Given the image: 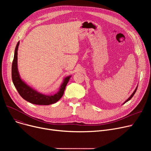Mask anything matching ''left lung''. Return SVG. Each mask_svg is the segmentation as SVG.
I'll list each match as a JSON object with an SVG mask.
<instances>
[{
  "instance_id": "left-lung-1",
  "label": "left lung",
  "mask_w": 151,
  "mask_h": 151,
  "mask_svg": "<svg viewBox=\"0 0 151 151\" xmlns=\"http://www.w3.org/2000/svg\"><path fill=\"white\" fill-rule=\"evenodd\" d=\"M137 88H138V87H137V88H136V89H135V90H134V92H133L132 93V94L131 95V96H130V97H129V99H128L127 100H126L125 101V102L124 103V104H125V103H126V102H127L128 101H129V100H130V99H132V98L133 97V96H134V93H135V92H136V91H137Z\"/></svg>"
}]
</instances>
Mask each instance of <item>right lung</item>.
<instances>
[{"label":"right lung","mask_w":151,"mask_h":151,"mask_svg":"<svg viewBox=\"0 0 151 151\" xmlns=\"http://www.w3.org/2000/svg\"><path fill=\"white\" fill-rule=\"evenodd\" d=\"M19 42H18L15 47L14 58L12 67V81L17 89L18 93L22 99L31 103L32 104L39 105H49L56 103L63 96L65 87L70 80L71 76H68L64 78L61 84L59 91L54 95L47 96L37 92L36 90L32 88L24 81L21 80L18 69V50Z\"/></svg>","instance_id":"1"}]
</instances>
